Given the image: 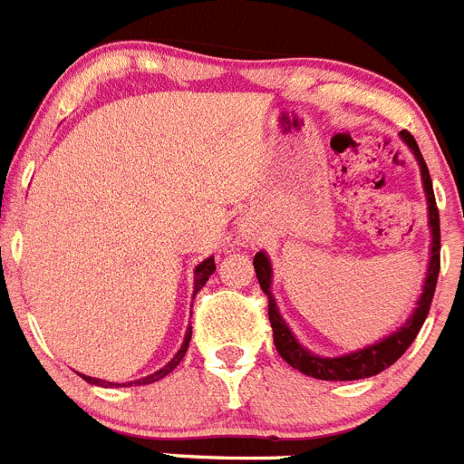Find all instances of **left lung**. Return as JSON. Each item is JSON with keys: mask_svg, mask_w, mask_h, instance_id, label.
<instances>
[{"mask_svg": "<svg viewBox=\"0 0 464 464\" xmlns=\"http://www.w3.org/2000/svg\"><path fill=\"white\" fill-rule=\"evenodd\" d=\"M401 135L403 144L411 149V153L415 155L417 164H420V176H421V187H424L426 194V205H429V227H430V247H429V268H426L424 284H421V293L417 297V306L412 309L411 318L401 324L399 329H394L392 334H388L382 341L372 343V345L363 347V350L350 352V354L343 356H320L314 352L306 350L304 345H300L295 336H293L291 327L286 324V320L279 314V306L275 302L273 291V266H270L268 255L264 250L255 255V273L259 279L261 291L268 295V318L270 327H273V341L277 347L279 356L286 361L291 368L300 370L302 374L314 379H323V382H356V379H368L374 374L383 372L390 368L403 352L411 347V343L415 341V336L420 334L421 324H424L426 315H429L430 300H433L435 284H438L440 275V214L435 208V196H433V182H430L429 169H426L424 158L420 153V146H417L415 137L408 130L399 132Z\"/></svg>", "mask_w": 464, "mask_h": 464, "instance_id": "8db88e82", "label": "left lung"}]
</instances>
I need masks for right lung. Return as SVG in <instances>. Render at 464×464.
Wrapping results in <instances>:
<instances>
[{
  "instance_id": "obj_1",
  "label": "right lung",
  "mask_w": 464,
  "mask_h": 464,
  "mask_svg": "<svg viewBox=\"0 0 464 464\" xmlns=\"http://www.w3.org/2000/svg\"><path fill=\"white\" fill-rule=\"evenodd\" d=\"M214 270H217V264H214V256H208V259H205V261H200V264L196 266V270H194V293H198L200 288L205 286V282H208V279H209V275H212ZM189 341H191V327L187 329V334H185V341H182V345H180V350H178V354L173 356V359L169 361V363L164 365V368H160L158 372L149 374V377H141V379H137V382H128V383H112V382H105V379L85 377V374H81V377L85 379L87 383H92V386H103V388H110V386H146V383H155V382H160V379H164V377H167L169 372H173V370H176V365L180 363V361H182V356L187 354V347H189Z\"/></svg>"
}]
</instances>
